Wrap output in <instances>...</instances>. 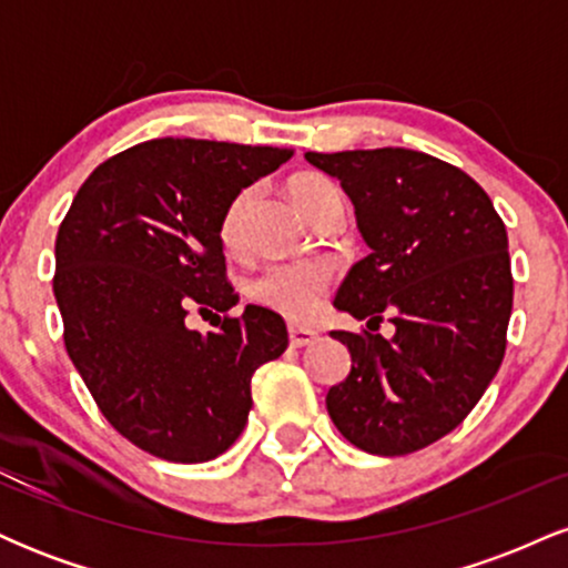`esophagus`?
Listing matches in <instances>:
<instances>
[{"mask_svg": "<svg viewBox=\"0 0 568 568\" xmlns=\"http://www.w3.org/2000/svg\"><path fill=\"white\" fill-rule=\"evenodd\" d=\"M288 342H291V347L302 349V347H310V344H315L317 334H315V331H310V328H298V325H291Z\"/></svg>", "mask_w": 568, "mask_h": 568, "instance_id": "obj_1", "label": "esophagus"}]
</instances>
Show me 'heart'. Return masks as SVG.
<instances>
[{"instance_id":"obj_1","label":"heart","mask_w":568,"mask_h":568,"mask_svg":"<svg viewBox=\"0 0 568 568\" xmlns=\"http://www.w3.org/2000/svg\"><path fill=\"white\" fill-rule=\"evenodd\" d=\"M288 194L298 211L310 221H317L331 207L342 205V192L328 175L323 173H298L288 181ZM251 192L243 189L226 205L221 216L219 237L226 251H237L243 243V216ZM331 275L321 262H275L266 264L258 275L247 283V296L258 306L277 312L288 321H310L321 310Z\"/></svg>"}]
</instances>
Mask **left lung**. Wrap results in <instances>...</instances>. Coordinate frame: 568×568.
<instances>
[{"mask_svg":"<svg viewBox=\"0 0 568 568\" xmlns=\"http://www.w3.org/2000/svg\"><path fill=\"white\" fill-rule=\"evenodd\" d=\"M355 205L371 247L334 306L368 328L384 316L396 336L334 331L349 376L325 406L338 433L368 454L400 456L465 422L501 366L513 312L505 221L465 171L414 149L306 152Z\"/></svg>","mask_w":568,"mask_h":568,"instance_id":"obj_1","label":"left lung"}]
</instances>
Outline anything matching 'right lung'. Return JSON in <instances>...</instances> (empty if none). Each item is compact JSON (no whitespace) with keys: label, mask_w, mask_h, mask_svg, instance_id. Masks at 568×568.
I'll list each match as a JSON object with an SVG mask.
<instances>
[{"label":"right lung","mask_w":568,"mask_h":568,"mask_svg":"<svg viewBox=\"0 0 568 568\" xmlns=\"http://www.w3.org/2000/svg\"><path fill=\"white\" fill-rule=\"evenodd\" d=\"M291 158L226 141L135 143L88 175L58 226L67 352L109 425L141 452L216 459L243 433L251 376L288 347L272 310L226 315L240 296L219 226L234 194ZM192 308L225 317L200 335L183 323Z\"/></svg>","instance_id":"add662e5"}]
</instances>
